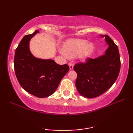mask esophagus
<instances>
[{
    "label": "esophagus",
    "instance_id": "obj_1",
    "mask_svg": "<svg viewBox=\"0 0 133 133\" xmlns=\"http://www.w3.org/2000/svg\"><path fill=\"white\" fill-rule=\"evenodd\" d=\"M69 66H70V70H72L74 67V64L72 63H69Z\"/></svg>",
    "mask_w": 133,
    "mask_h": 133
}]
</instances>
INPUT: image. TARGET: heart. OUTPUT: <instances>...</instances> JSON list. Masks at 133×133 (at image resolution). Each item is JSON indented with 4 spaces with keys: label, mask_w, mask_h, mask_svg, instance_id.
I'll use <instances>...</instances> for the list:
<instances>
[{
    "label": "heart",
    "mask_w": 133,
    "mask_h": 133,
    "mask_svg": "<svg viewBox=\"0 0 133 133\" xmlns=\"http://www.w3.org/2000/svg\"><path fill=\"white\" fill-rule=\"evenodd\" d=\"M63 48L67 55L74 57L79 54L81 59H86L93 52L94 46L92 43L83 39H70L63 44Z\"/></svg>",
    "instance_id": "heart-1"
}]
</instances>
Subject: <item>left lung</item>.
<instances>
[{
	"mask_svg": "<svg viewBox=\"0 0 133 133\" xmlns=\"http://www.w3.org/2000/svg\"><path fill=\"white\" fill-rule=\"evenodd\" d=\"M105 41L109 45L104 55L96 59L87 58L85 63H77L74 70L77 72L76 86L82 96L94 98L107 91L115 82L121 70L118 47L107 35Z\"/></svg>",
	"mask_w": 133,
	"mask_h": 133,
	"instance_id": "obj_1",
	"label": "left lung"
}]
</instances>
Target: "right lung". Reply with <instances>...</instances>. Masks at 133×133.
I'll return each mask as SVG.
<instances>
[{"label": "right lung", "mask_w": 133, "mask_h": 133, "mask_svg": "<svg viewBox=\"0 0 133 133\" xmlns=\"http://www.w3.org/2000/svg\"><path fill=\"white\" fill-rule=\"evenodd\" d=\"M39 31L26 35L17 47L14 56V71L20 85L37 97H48L56 91L60 82L69 71L67 64L59 65L51 59H38L31 53L29 43Z\"/></svg>", "instance_id": "obj_1"}]
</instances>
